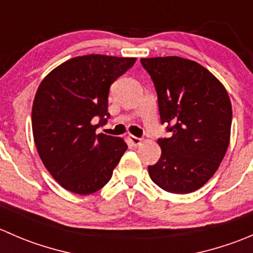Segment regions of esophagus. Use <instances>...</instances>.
Masks as SVG:
<instances>
[{
    "label": "esophagus",
    "mask_w": 253,
    "mask_h": 253,
    "mask_svg": "<svg viewBox=\"0 0 253 253\" xmlns=\"http://www.w3.org/2000/svg\"><path fill=\"white\" fill-rule=\"evenodd\" d=\"M127 138H128L129 143H131V144L133 145V147H137V145H139L142 143V139L141 138H138V137H136V136H132V134H129V136L127 137Z\"/></svg>",
    "instance_id": "obj_1"
}]
</instances>
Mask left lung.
I'll return each instance as SVG.
<instances>
[{
	"label": "left lung",
	"instance_id": "8db88e82",
	"mask_svg": "<svg viewBox=\"0 0 253 253\" xmlns=\"http://www.w3.org/2000/svg\"><path fill=\"white\" fill-rule=\"evenodd\" d=\"M158 94L169 138L158 139L162 157L148 167L160 188L185 195L202 187L218 170L230 143L231 101L207 68L177 56L141 58Z\"/></svg>",
	"mask_w": 253,
	"mask_h": 253
}]
</instances>
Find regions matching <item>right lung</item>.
I'll use <instances>...</instances> for the list:
<instances>
[{
	"label": "right lung",
	"instance_id": "right-lung-1",
	"mask_svg": "<svg viewBox=\"0 0 253 253\" xmlns=\"http://www.w3.org/2000/svg\"><path fill=\"white\" fill-rule=\"evenodd\" d=\"M136 62L134 57L77 56L42 81L32 109L35 147L51 176L67 191L90 195L109 182L126 152V142L95 131L110 116V85Z\"/></svg>",
	"mask_w": 253,
	"mask_h": 253
}]
</instances>
